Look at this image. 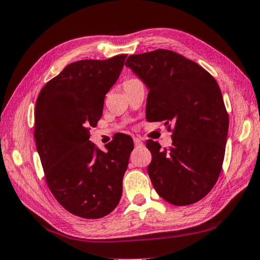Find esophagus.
Listing matches in <instances>:
<instances>
[{
	"label": "esophagus",
	"instance_id": "obj_1",
	"mask_svg": "<svg viewBox=\"0 0 260 260\" xmlns=\"http://www.w3.org/2000/svg\"><path fill=\"white\" fill-rule=\"evenodd\" d=\"M134 143H135V145H142L143 144V142L142 141H141L139 138H134Z\"/></svg>",
	"mask_w": 260,
	"mask_h": 260
}]
</instances>
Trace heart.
Masks as SVG:
<instances>
[{"label":"heart","mask_w":260,"mask_h":260,"mask_svg":"<svg viewBox=\"0 0 260 260\" xmlns=\"http://www.w3.org/2000/svg\"><path fill=\"white\" fill-rule=\"evenodd\" d=\"M128 81H131V79H128ZM126 82H127V81H126Z\"/></svg>","instance_id":"obj_1"}]
</instances>
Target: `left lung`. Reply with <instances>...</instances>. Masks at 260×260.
<instances>
[{
  "mask_svg": "<svg viewBox=\"0 0 260 260\" xmlns=\"http://www.w3.org/2000/svg\"><path fill=\"white\" fill-rule=\"evenodd\" d=\"M125 64L149 91L146 120L175 126L171 149L146 141L152 185L169 204H194L214 187L224 160L229 115L218 84L199 64L169 50L129 55Z\"/></svg>",
  "mask_w": 260,
  "mask_h": 260,
  "instance_id": "obj_1",
  "label": "left lung"
}]
</instances>
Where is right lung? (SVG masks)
Returning <instances> with one entry per match:
<instances>
[{"instance_id": "add662e5", "label": "right lung", "mask_w": 260, "mask_h": 260, "mask_svg": "<svg viewBox=\"0 0 260 260\" xmlns=\"http://www.w3.org/2000/svg\"><path fill=\"white\" fill-rule=\"evenodd\" d=\"M126 56L70 63L36 101L34 136L46 183L66 210L83 218L107 216L121 198L133 140L120 134L101 151L89 141V128L101 118Z\"/></svg>"}]
</instances>
